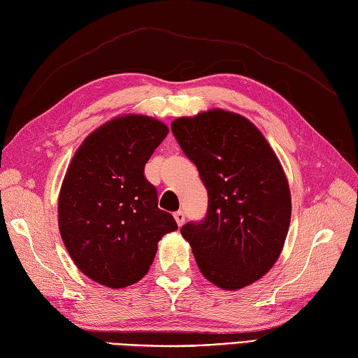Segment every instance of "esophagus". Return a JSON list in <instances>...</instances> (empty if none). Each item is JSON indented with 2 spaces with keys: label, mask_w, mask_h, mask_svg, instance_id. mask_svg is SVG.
<instances>
[{
  "label": "esophagus",
  "mask_w": 358,
  "mask_h": 358,
  "mask_svg": "<svg viewBox=\"0 0 358 358\" xmlns=\"http://www.w3.org/2000/svg\"><path fill=\"white\" fill-rule=\"evenodd\" d=\"M173 218H175V222H177V224L181 227L185 224V212L183 210H178V212H175L173 214Z\"/></svg>",
  "instance_id": "obj_1"
}]
</instances>
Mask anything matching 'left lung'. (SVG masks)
I'll return each instance as SVG.
<instances>
[{
  "label": "left lung",
  "instance_id": "obj_1",
  "mask_svg": "<svg viewBox=\"0 0 358 358\" xmlns=\"http://www.w3.org/2000/svg\"><path fill=\"white\" fill-rule=\"evenodd\" d=\"M181 150L208 189V214L181 227L199 269L210 283L235 291L268 272L291 223L283 167L263 134L223 109L172 121Z\"/></svg>",
  "mask_w": 358,
  "mask_h": 358
}]
</instances>
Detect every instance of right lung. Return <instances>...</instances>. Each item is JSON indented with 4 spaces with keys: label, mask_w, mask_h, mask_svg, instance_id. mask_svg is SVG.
Listing matches in <instances>:
<instances>
[{
    "label": "right lung",
    "mask_w": 358,
    "mask_h": 358,
    "mask_svg": "<svg viewBox=\"0 0 358 358\" xmlns=\"http://www.w3.org/2000/svg\"><path fill=\"white\" fill-rule=\"evenodd\" d=\"M169 129L148 115L113 118L86 136L64 175L58 226L77 268L120 289L146 275L163 235L178 229L158 209L144 164Z\"/></svg>",
    "instance_id": "1"
}]
</instances>
